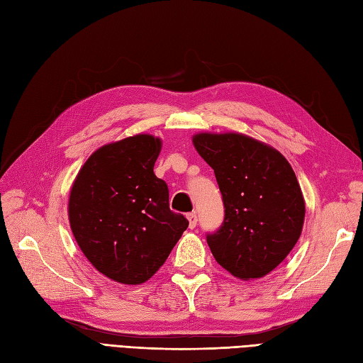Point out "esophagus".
<instances>
[{
    "mask_svg": "<svg viewBox=\"0 0 363 363\" xmlns=\"http://www.w3.org/2000/svg\"><path fill=\"white\" fill-rule=\"evenodd\" d=\"M187 219H189V227L193 230L194 227H196V224H198V216H196V213H189L187 215Z\"/></svg>",
    "mask_w": 363,
    "mask_h": 363,
    "instance_id": "34e87169",
    "label": "esophagus"
}]
</instances>
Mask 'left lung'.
<instances>
[{
	"mask_svg": "<svg viewBox=\"0 0 363 363\" xmlns=\"http://www.w3.org/2000/svg\"><path fill=\"white\" fill-rule=\"evenodd\" d=\"M193 144L213 170L224 222L207 242L216 262L239 279L264 277L299 239L305 202L290 162L240 133H198Z\"/></svg>",
	"mask_w": 363,
	"mask_h": 363,
	"instance_id": "8db88e82",
	"label": "left lung"
}]
</instances>
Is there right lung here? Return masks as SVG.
<instances>
[{
	"label": "right lung",
	"mask_w": 363,
	"mask_h": 363,
	"mask_svg": "<svg viewBox=\"0 0 363 363\" xmlns=\"http://www.w3.org/2000/svg\"><path fill=\"white\" fill-rule=\"evenodd\" d=\"M161 145L152 135L102 145L72 185V233L90 264L119 284L148 281L189 227L170 210L169 187L153 173Z\"/></svg>",
	"instance_id": "right-lung-1"
}]
</instances>
